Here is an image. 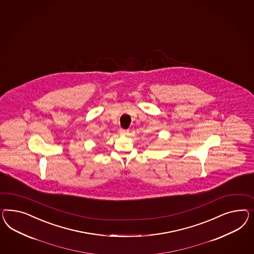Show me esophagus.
I'll return each instance as SVG.
<instances>
[{
  "instance_id": "esophagus-1",
  "label": "esophagus",
  "mask_w": 254,
  "mask_h": 254,
  "mask_svg": "<svg viewBox=\"0 0 254 254\" xmlns=\"http://www.w3.org/2000/svg\"><path fill=\"white\" fill-rule=\"evenodd\" d=\"M119 131H120L121 135H126L128 133V130H125V129H123V128H121Z\"/></svg>"
}]
</instances>
